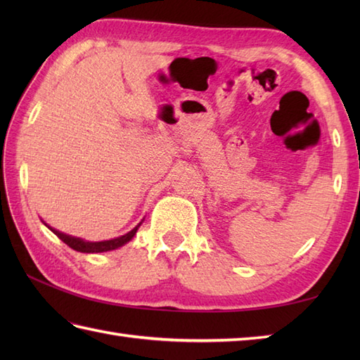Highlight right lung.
Returning <instances> with one entry per match:
<instances>
[{
    "instance_id": "add662e5",
    "label": "right lung",
    "mask_w": 360,
    "mask_h": 360,
    "mask_svg": "<svg viewBox=\"0 0 360 360\" xmlns=\"http://www.w3.org/2000/svg\"><path fill=\"white\" fill-rule=\"evenodd\" d=\"M49 227V226H48ZM139 227V226H137ZM137 227H134L131 232H128L125 235L119 236V238H114V240H108V241H98V243H89V241H83L80 238H74V236L70 235H65L62 232L56 231V229H51V231L56 233L60 240H62L65 244H68L71 249L77 250V252H85V254H96V252H106V250H112V249H117L120 246H124L125 243H128L129 240L133 238Z\"/></svg>"
}]
</instances>
